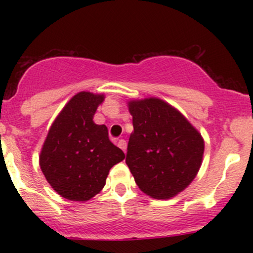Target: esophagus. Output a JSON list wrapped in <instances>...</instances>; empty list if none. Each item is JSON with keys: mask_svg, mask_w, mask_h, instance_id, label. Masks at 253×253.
Wrapping results in <instances>:
<instances>
[{"mask_svg": "<svg viewBox=\"0 0 253 253\" xmlns=\"http://www.w3.org/2000/svg\"><path fill=\"white\" fill-rule=\"evenodd\" d=\"M118 146L120 147V149L123 150L124 152H126V149H127V143H126V140H124V139H120V140H119V143H118Z\"/></svg>", "mask_w": 253, "mask_h": 253, "instance_id": "obj_1", "label": "esophagus"}]
</instances>
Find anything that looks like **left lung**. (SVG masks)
I'll list each match as a JSON object with an SVG mask.
<instances>
[{
	"instance_id": "1",
	"label": "left lung",
	"mask_w": 253,
	"mask_h": 253,
	"mask_svg": "<svg viewBox=\"0 0 253 253\" xmlns=\"http://www.w3.org/2000/svg\"><path fill=\"white\" fill-rule=\"evenodd\" d=\"M128 109L134 130L126 164L136 185L157 200L176 196L199 172L203 138L182 113L161 98L132 100Z\"/></svg>"
}]
</instances>
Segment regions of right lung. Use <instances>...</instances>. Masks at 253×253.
I'll use <instances>...</instances> for the list:
<instances>
[{
	"mask_svg": "<svg viewBox=\"0 0 253 253\" xmlns=\"http://www.w3.org/2000/svg\"><path fill=\"white\" fill-rule=\"evenodd\" d=\"M103 94L81 91L52 124L39 156L50 185L64 199L88 201L102 190L109 170L125 159L104 125L92 121Z\"/></svg>",
	"mask_w": 253,
	"mask_h": 253,
	"instance_id": "obj_1",
	"label": "right lung"
}]
</instances>
